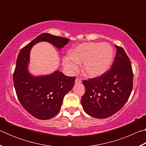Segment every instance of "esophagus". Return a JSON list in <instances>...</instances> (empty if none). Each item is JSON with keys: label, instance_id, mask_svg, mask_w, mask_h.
Masks as SVG:
<instances>
[{"label": "esophagus", "instance_id": "34e87169", "mask_svg": "<svg viewBox=\"0 0 146 146\" xmlns=\"http://www.w3.org/2000/svg\"><path fill=\"white\" fill-rule=\"evenodd\" d=\"M82 82V81H81V80L79 78H76L75 79V83L76 84H80Z\"/></svg>", "mask_w": 146, "mask_h": 146}]
</instances>
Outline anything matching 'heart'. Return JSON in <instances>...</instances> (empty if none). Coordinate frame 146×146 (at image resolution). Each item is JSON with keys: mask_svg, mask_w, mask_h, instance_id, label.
<instances>
[{"mask_svg": "<svg viewBox=\"0 0 146 146\" xmlns=\"http://www.w3.org/2000/svg\"><path fill=\"white\" fill-rule=\"evenodd\" d=\"M113 57V49L108 44L85 42L73 48L70 52V58H64L63 63L69 70L74 71L78 68L77 64L83 62L84 75L97 77L108 70Z\"/></svg>", "mask_w": 146, "mask_h": 146, "instance_id": "obj_1", "label": "heart"}]
</instances>
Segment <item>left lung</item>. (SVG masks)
I'll return each mask as SVG.
<instances>
[{
  "mask_svg": "<svg viewBox=\"0 0 146 146\" xmlns=\"http://www.w3.org/2000/svg\"><path fill=\"white\" fill-rule=\"evenodd\" d=\"M111 67L103 75L83 80L86 93L81 98L84 111L97 118L115 114L125 104L133 90L131 64L123 49L115 45Z\"/></svg>",
  "mask_w": 146,
  "mask_h": 146,
  "instance_id": "obj_1",
  "label": "left lung"
}]
</instances>
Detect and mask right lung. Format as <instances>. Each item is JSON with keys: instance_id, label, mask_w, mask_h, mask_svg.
Returning <instances> with one entry per match:
<instances>
[{"instance_id": "obj_1", "label": "right lung", "mask_w": 146, "mask_h": 146, "mask_svg": "<svg viewBox=\"0 0 146 146\" xmlns=\"http://www.w3.org/2000/svg\"><path fill=\"white\" fill-rule=\"evenodd\" d=\"M47 41L58 49L70 40L44 33L38 35L20 51L13 73V83L17 98L24 108L34 117L50 119L60 111L64 97L73 88L75 76H67L56 71L51 75L34 76L28 72L29 53L35 44Z\"/></svg>"}]
</instances>
